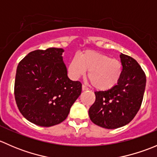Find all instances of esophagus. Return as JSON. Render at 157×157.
Returning a JSON list of instances; mask_svg holds the SVG:
<instances>
[{"label": "esophagus", "mask_w": 157, "mask_h": 157, "mask_svg": "<svg viewBox=\"0 0 157 157\" xmlns=\"http://www.w3.org/2000/svg\"><path fill=\"white\" fill-rule=\"evenodd\" d=\"M89 88L87 87V86H86L85 85H82V90L83 91H86V90H88Z\"/></svg>", "instance_id": "esophagus-1"}]
</instances>
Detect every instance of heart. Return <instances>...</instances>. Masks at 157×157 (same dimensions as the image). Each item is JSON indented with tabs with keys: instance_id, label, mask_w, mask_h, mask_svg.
I'll use <instances>...</instances> for the list:
<instances>
[{
	"instance_id": "b5f03b06",
	"label": "heart",
	"mask_w": 157,
	"mask_h": 157,
	"mask_svg": "<svg viewBox=\"0 0 157 157\" xmlns=\"http://www.w3.org/2000/svg\"><path fill=\"white\" fill-rule=\"evenodd\" d=\"M67 70L70 77L74 80L83 77L89 71L88 77L93 86L98 90L105 91L118 83L122 74V64L106 54L86 50L79 56L73 57Z\"/></svg>"
}]
</instances>
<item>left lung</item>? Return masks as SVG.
Listing matches in <instances>:
<instances>
[{"label": "left lung", "instance_id": "8db88e82", "mask_svg": "<svg viewBox=\"0 0 157 157\" xmlns=\"http://www.w3.org/2000/svg\"><path fill=\"white\" fill-rule=\"evenodd\" d=\"M122 74L118 84L106 91L95 92L96 101L89 109L90 120L106 129L128 124L140 109L146 75L136 60L121 53Z\"/></svg>", "mask_w": 157, "mask_h": 157}]
</instances>
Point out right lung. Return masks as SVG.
I'll list each match as a JSON object with an SVG mask.
<instances>
[{
    "label": "right lung",
    "instance_id": "right-lung-1",
    "mask_svg": "<svg viewBox=\"0 0 157 157\" xmlns=\"http://www.w3.org/2000/svg\"><path fill=\"white\" fill-rule=\"evenodd\" d=\"M63 48L29 52L17 66L14 95L19 110L30 122L51 127L66 119L82 90L67 77Z\"/></svg>",
    "mask_w": 157,
    "mask_h": 157
}]
</instances>
